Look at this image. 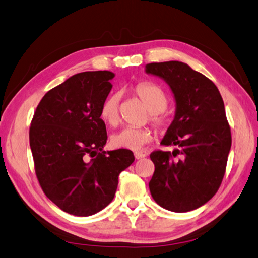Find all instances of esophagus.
I'll return each instance as SVG.
<instances>
[{
	"label": "esophagus",
	"mask_w": 258,
	"mask_h": 258,
	"mask_svg": "<svg viewBox=\"0 0 258 258\" xmlns=\"http://www.w3.org/2000/svg\"><path fill=\"white\" fill-rule=\"evenodd\" d=\"M134 156H135L136 160H140V159L145 158L146 154L143 153V152H135V153H134Z\"/></svg>",
	"instance_id": "esophagus-1"
}]
</instances>
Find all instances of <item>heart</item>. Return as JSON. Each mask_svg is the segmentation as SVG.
I'll list each match as a JSON object with an SVG mask.
<instances>
[{
    "mask_svg": "<svg viewBox=\"0 0 258 258\" xmlns=\"http://www.w3.org/2000/svg\"><path fill=\"white\" fill-rule=\"evenodd\" d=\"M134 93L150 112V118L159 128L168 126V118L162 114L168 106L169 99L159 86L151 83L139 84L134 88ZM100 117L106 124L115 126L119 119V95L110 94L104 99L100 106ZM153 140L152 130L148 127H124L113 134L110 143L116 149L141 150Z\"/></svg>",
    "mask_w": 258,
    "mask_h": 258,
    "instance_id": "heart-1",
    "label": "heart"
}]
</instances>
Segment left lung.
Returning a JSON list of instances; mask_svg holds the SVG:
<instances>
[{"mask_svg":"<svg viewBox=\"0 0 258 258\" xmlns=\"http://www.w3.org/2000/svg\"><path fill=\"white\" fill-rule=\"evenodd\" d=\"M145 73L163 79L175 100L174 119L161 144L176 148L151 153V195L166 210H195L216 195L226 171L231 134L224 100L209 78L184 62L148 63Z\"/></svg>","mask_w":258,"mask_h":258,"instance_id":"left-lung-1","label":"left lung"}]
</instances>
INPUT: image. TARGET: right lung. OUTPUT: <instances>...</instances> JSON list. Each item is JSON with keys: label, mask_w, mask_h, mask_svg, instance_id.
Here are the masks:
<instances>
[{"label": "right lung", "mask_w": 258, "mask_h": 258, "mask_svg": "<svg viewBox=\"0 0 258 258\" xmlns=\"http://www.w3.org/2000/svg\"><path fill=\"white\" fill-rule=\"evenodd\" d=\"M115 77L112 72L76 74L43 96L30 127L35 174L45 196L78 217L108 206L118 175L134 162L132 151H104L107 132L100 106Z\"/></svg>", "instance_id": "add662e5"}]
</instances>
